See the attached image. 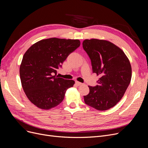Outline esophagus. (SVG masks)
Returning a JSON list of instances; mask_svg holds the SVG:
<instances>
[{
    "mask_svg": "<svg viewBox=\"0 0 148 148\" xmlns=\"http://www.w3.org/2000/svg\"><path fill=\"white\" fill-rule=\"evenodd\" d=\"M75 84L77 85V86H80V85H82V83H80V82H78V81H76L75 82Z\"/></svg>",
    "mask_w": 148,
    "mask_h": 148,
    "instance_id": "esophagus-1",
    "label": "esophagus"
}]
</instances>
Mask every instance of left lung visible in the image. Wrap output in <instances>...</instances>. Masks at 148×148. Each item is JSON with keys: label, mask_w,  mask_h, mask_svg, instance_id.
I'll return each mask as SVG.
<instances>
[{"label": "left lung", "mask_w": 148, "mask_h": 148, "mask_svg": "<svg viewBox=\"0 0 148 148\" xmlns=\"http://www.w3.org/2000/svg\"><path fill=\"white\" fill-rule=\"evenodd\" d=\"M83 48L91 61L92 71L100 75L99 85L88 86L85 103L99 111H106L117 105L131 82L130 62L121 48L106 40L85 39Z\"/></svg>", "instance_id": "1"}]
</instances>
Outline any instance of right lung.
<instances>
[{
  "label": "right lung",
  "instance_id": "add662e5",
  "mask_svg": "<svg viewBox=\"0 0 148 148\" xmlns=\"http://www.w3.org/2000/svg\"><path fill=\"white\" fill-rule=\"evenodd\" d=\"M80 45L78 39L53 37L35 43L25 52L19 73L23 91L32 103L48 110L63 101L75 82L58 77L57 70Z\"/></svg>",
  "mask_w": 148,
  "mask_h": 148
}]
</instances>
